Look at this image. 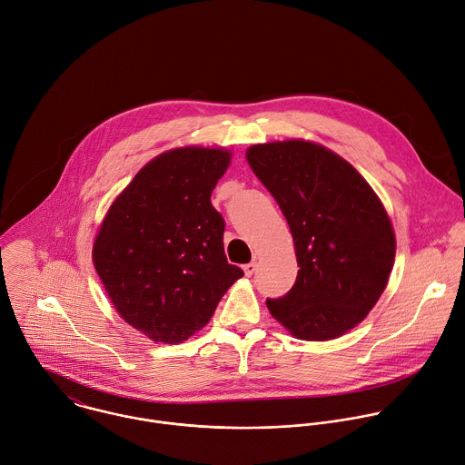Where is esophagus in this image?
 <instances>
[{
  "label": "esophagus",
  "mask_w": 465,
  "mask_h": 465,
  "mask_svg": "<svg viewBox=\"0 0 465 465\" xmlns=\"http://www.w3.org/2000/svg\"><path fill=\"white\" fill-rule=\"evenodd\" d=\"M242 270H244V273L250 277V275H253V273H255L257 264H255V262H248V264H244V266H242Z\"/></svg>",
  "instance_id": "1"
}]
</instances>
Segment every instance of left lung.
<instances>
[{"label": "left lung", "instance_id": "1", "mask_svg": "<svg viewBox=\"0 0 465 465\" xmlns=\"http://www.w3.org/2000/svg\"><path fill=\"white\" fill-rule=\"evenodd\" d=\"M246 161L286 217L299 266L290 292L266 299L270 314L299 340L343 336L372 311L394 264L381 201L345 159L314 142L257 143Z\"/></svg>", "mask_w": 465, "mask_h": 465}]
</instances>
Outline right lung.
I'll return each mask as SVG.
<instances>
[{
	"label": "right lung",
	"instance_id": "right-lung-1",
	"mask_svg": "<svg viewBox=\"0 0 465 465\" xmlns=\"http://www.w3.org/2000/svg\"><path fill=\"white\" fill-rule=\"evenodd\" d=\"M224 149L177 147L147 163L111 204L93 262L125 323L157 343H183L244 275L224 255V219L212 192Z\"/></svg>",
	"mask_w": 465,
	"mask_h": 465
}]
</instances>
